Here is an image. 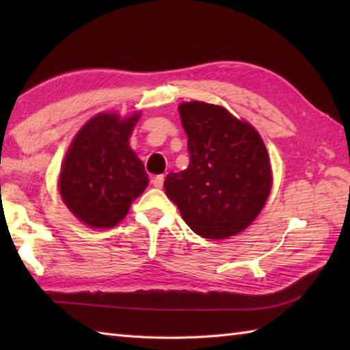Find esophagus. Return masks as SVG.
Returning <instances> with one entry per match:
<instances>
[{"label": "esophagus", "mask_w": 350, "mask_h": 350, "mask_svg": "<svg viewBox=\"0 0 350 350\" xmlns=\"http://www.w3.org/2000/svg\"><path fill=\"white\" fill-rule=\"evenodd\" d=\"M152 183H153V187H154V188H162V185H163V174L154 176V177H153V180H152Z\"/></svg>", "instance_id": "1"}]
</instances>
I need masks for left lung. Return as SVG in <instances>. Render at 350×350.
<instances>
[{
    "mask_svg": "<svg viewBox=\"0 0 350 350\" xmlns=\"http://www.w3.org/2000/svg\"><path fill=\"white\" fill-rule=\"evenodd\" d=\"M179 114L191 158L187 170L165 177L167 197L198 236L226 239L241 233L257 218L272 188L262 137L219 105L183 102Z\"/></svg>",
    "mask_w": 350,
    "mask_h": 350,
    "instance_id": "obj_1",
    "label": "left lung"
}]
</instances>
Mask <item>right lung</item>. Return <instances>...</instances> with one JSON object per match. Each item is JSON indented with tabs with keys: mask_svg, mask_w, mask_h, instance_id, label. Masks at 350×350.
<instances>
[{
	"mask_svg": "<svg viewBox=\"0 0 350 350\" xmlns=\"http://www.w3.org/2000/svg\"><path fill=\"white\" fill-rule=\"evenodd\" d=\"M139 113L120 118L100 113L73 138L64 156L58 189L68 209L93 228L117 226L143 194L148 177L144 163L129 147Z\"/></svg>",
	"mask_w": 350,
	"mask_h": 350,
	"instance_id": "right-lung-1",
	"label": "right lung"
}]
</instances>
